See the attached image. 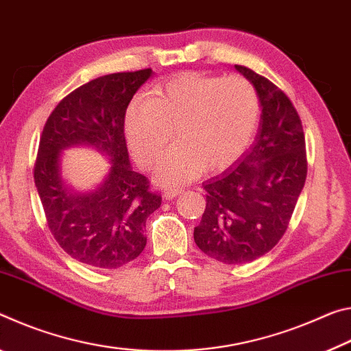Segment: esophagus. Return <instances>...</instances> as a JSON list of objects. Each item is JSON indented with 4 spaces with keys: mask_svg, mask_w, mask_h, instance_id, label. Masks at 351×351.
Segmentation results:
<instances>
[{
    "mask_svg": "<svg viewBox=\"0 0 351 351\" xmlns=\"http://www.w3.org/2000/svg\"><path fill=\"white\" fill-rule=\"evenodd\" d=\"M182 193H183L182 189H165V191H163V197H165L166 200H171V199H174V197L179 196V194H182Z\"/></svg>",
    "mask_w": 351,
    "mask_h": 351,
    "instance_id": "esophagus-1",
    "label": "esophagus"
}]
</instances>
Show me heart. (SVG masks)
Returning a JSON list of instances; mask_svg holds the SVG:
<instances>
[{
  "label": "heart",
  "instance_id": "obj_1",
  "mask_svg": "<svg viewBox=\"0 0 351 351\" xmlns=\"http://www.w3.org/2000/svg\"><path fill=\"white\" fill-rule=\"evenodd\" d=\"M260 99L241 76L216 77L182 73L154 88L152 96L132 101L124 134L141 166H152L168 146L177 125V141L160 160L154 180L160 186L186 185L205 169L221 171L237 162L256 129Z\"/></svg>",
  "mask_w": 351,
  "mask_h": 351
}]
</instances>
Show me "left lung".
I'll return each mask as SVG.
<instances>
[{"mask_svg": "<svg viewBox=\"0 0 351 351\" xmlns=\"http://www.w3.org/2000/svg\"><path fill=\"white\" fill-rule=\"evenodd\" d=\"M260 99L254 145L237 163L202 183L206 206L194 243L223 264H245L274 249L288 228L306 180L305 135L283 91L250 68L234 65Z\"/></svg>", "mask_w": 351, "mask_h": 351, "instance_id": "1", "label": "left lung"}]
</instances>
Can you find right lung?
Masks as SVG:
<instances>
[{
  "label": "right lung",
  "instance_id": "obj_1",
  "mask_svg": "<svg viewBox=\"0 0 351 351\" xmlns=\"http://www.w3.org/2000/svg\"><path fill=\"white\" fill-rule=\"evenodd\" d=\"M154 76L151 68L113 73L84 84L59 102L43 128L34 180L51 233L74 260L96 269H117L146 247L149 215L162 196L130 166L124 118L132 97ZM93 147L111 166L101 184L76 192L62 179V151Z\"/></svg>",
  "mask_w": 351,
  "mask_h": 351
}]
</instances>
